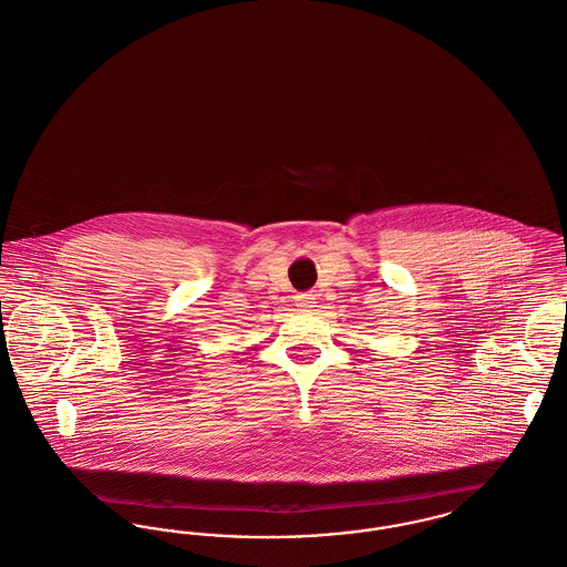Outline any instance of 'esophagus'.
I'll return each mask as SVG.
<instances>
[{
    "label": "esophagus",
    "mask_w": 567,
    "mask_h": 567,
    "mask_svg": "<svg viewBox=\"0 0 567 567\" xmlns=\"http://www.w3.org/2000/svg\"><path fill=\"white\" fill-rule=\"evenodd\" d=\"M297 308H315V296L312 293H297L296 296Z\"/></svg>",
    "instance_id": "1"
}]
</instances>
